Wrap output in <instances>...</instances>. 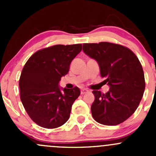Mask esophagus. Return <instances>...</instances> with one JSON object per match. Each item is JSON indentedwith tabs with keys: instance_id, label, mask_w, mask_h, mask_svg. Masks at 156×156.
<instances>
[{
	"instance_id": "obj_1",
	"label": "esophagus",
	"mask_w": 156,
	"mask_h": 156,
	"mask_svg": "<svg viewBox=\"0 0 156 156\" xmlns=\"http://www.w3.org/2000/svg\"><path fill=\"white\" fill-rule=\"evenodd\" d=\"M87 93H89V90H88L87 89H86V88H84V89H82L81 90V94H87Z\"/></svg>"
}]
</instances>
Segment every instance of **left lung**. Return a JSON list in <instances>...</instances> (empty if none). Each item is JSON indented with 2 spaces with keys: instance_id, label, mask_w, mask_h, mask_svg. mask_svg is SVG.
Masks as SVG:
<instances>
[{
  "instance_id": "left-lung-1",
  "label": "left lung",
  "mask_w": 156,
  "mask_h": 156,
  "mask_svg": "<svg viewBox=\"0 0 156 156\" xmlns=\"http://www.w3.org/2000/svg\"><path fill=\"white\" fill-rule=\"evenodd\" d=\"M83 50L97 60L101 77L110 87L106 94L93 90V118L108 126L122 123L136 111L145 90L144 73L139 59L130 49L109 42L84 44Z\"/></svg>"
}]
</instances>
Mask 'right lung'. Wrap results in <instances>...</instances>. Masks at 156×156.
Instances as JSON below:
<instances>
[{
    "instance_id": "right-lung-1",
    "label": "right lung",
    "mask_w": 156,
    "mask_h": 156,
    "mask_svg": "<svg viewBox=\"0 0 156 156\" xmlns=\"http://www.w3.org/2000/svg\"><path fill=\"white\" fill-rule=\"evenodd\" d=\"M81 44H57L37 50L28 59L20 78V99L31 120L44 128H56L69 120L79 97L78 87L61 89L59 82L69 72Z\"/></svg>"
}]
</instances>
